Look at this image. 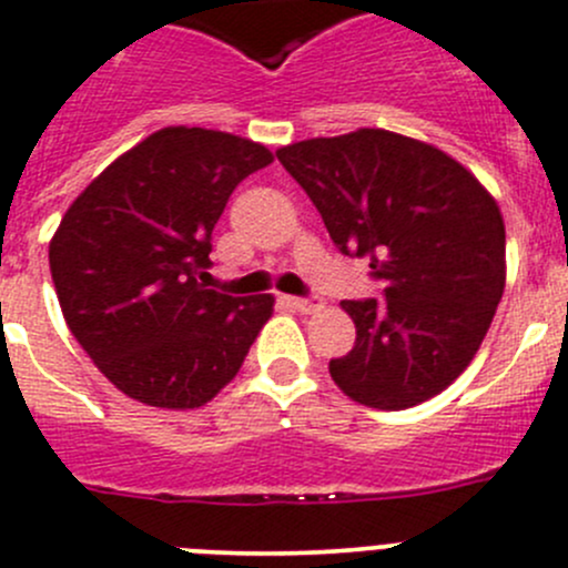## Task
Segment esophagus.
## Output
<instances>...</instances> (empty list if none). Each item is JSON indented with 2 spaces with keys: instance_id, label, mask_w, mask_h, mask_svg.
Wrapping results in <instances>:
<instances>
[{
  "instance_id": "obj_1",
  "label": "esophagus",
  "mask_w": 568,
  "mask_h": 568,
  "mask_svg": "<svg viewBox=\"0 0 568 568\" xmlns=\"http://www.w3.org/2000/svg\"><path fill=\"white\" fill-rule=\"evenodd\" d=\"M285 302L300 313H316L324 307V302L318 296H285Z\"/></svg>"
}]
</instances>
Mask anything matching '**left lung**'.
<instances>
[{"label": "left lung", "mask_w": 568, "mask_h": 568, "mask_svg": "<svg viewBox=\"0 0 568 568\" xmlns=\"http://www.w3.org/2000/svg\"><path fill=\"white\" fill-rule=\"evenodd\" d=\"M280 163L344 255L368 257L385 300H344L355 346L329 361L349 399L405 410L480 349L505 291V222L486 185L438 146L361 126L280 146Z\"/></svg>", "instance_id": "left-lung-1"}]
</instances>
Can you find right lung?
<instances>
[{
    "mask_svg": "<svg viewBox=\"0 0 568 568\" xmlns=\"http://www.w3.org/2000/svg\"><path fill=\"white\" fill-rule=\"evenodd\" d=\"M274 158L205 126H163L115 158L49 241L60 311L99 372L130 399L194 410L239 374L274 296L200 283L230 194Z\"/></svg>",
    "mask_w": 568,
    "mask_h": 568,
    "instance_id": "add662e5",
    "label": "right lung"
}]
</instances>
